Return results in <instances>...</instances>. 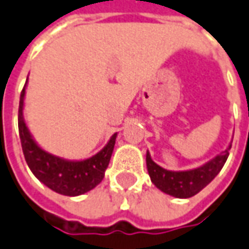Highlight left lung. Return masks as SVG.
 I'll return each mask as SVG.
<instances>
[{"label":"left lung","instance_id":"left-lung-1","mask_svg":"<svg viewBox=\"0 0 249 249\" xmlns=\"http://www.w3.org/2000/svg\"><path fill=\"white\" fill-rule=\"evenodd\" d=\"M231 147V142L225 151L215 155L209 162L203 163L202 166L189 170H178V172L167 170L160 166L158 163L154 162L150 153L147 151V170L154 185L162 192L178 199H187L199 194L206 185H209L215 178V176L221 172V169L224 167L225 162L229 157Z\"/></svg>","mask_w":249,"mask_h":249}]
</instances>
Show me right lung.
<instances>
[{"label": "right lung", "instance_id": "add662e5", "mask_svg": "<svg viewBox=\"0 0 249 249\" xmlns=\"http://www.w3.org/2000/svg\"><path fill=\"white\" fill-rule=\"evenodd\" d=\"M27 83L20 95L18 133L28 167L42 184L60 195L79 196L94 189L105 177V172L109 166L113 148L116 144L117 133H114L109 139L107 144L101 151L86 160H65L47 153L35 142L25 124L23 110Z\"/></svg>", "mask_w": 249, "mask_h": 249}]
</instances>
